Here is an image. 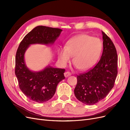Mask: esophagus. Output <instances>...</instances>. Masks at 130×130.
Masks as SVG:
<instances>
[{
  "instance_id": "obj_1",
  "label": "esophagus",
  "mask_w": 130,
  "mask_h": 130,
  "mask_svg": "<svg viewBox=\"0 0 130 130\" xmlns=\"http://www.w3.org/2000/svg\"><path fill=\"white\" fill-rule=\"evenodd\" d=\"M71 75H72L71 73H70L69 72H66L64 73V76H65L66 77H68L69 76Z\"/></svg>"
}]
</instances>
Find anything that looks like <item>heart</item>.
Returning <instances> with one entry per match:
<instances>
[{"label":"heart","mask_w":130,"mask_h":130,"mask_svg":"<svg viewBox=\"0 0 130 130\" xmlns=\"http://www.w3.org/2000/svg\"><path fill=\"white\" fill-rule=\"evenodd\" d=\"M99 39L86 34L74 36L67 42L65 48L58 50V57L62 66H66L73 57V63L79 70L90 68L96 63L102 51Z\"/></svg>","instance_id":"obj_1"}]
</instances>
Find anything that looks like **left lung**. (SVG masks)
<instances>
[{
  "label": "left lung",
  "mask_w": 130,
  "mask_h": 130,
  "mask_svg": "<svg viewBox=\"0 0 130 130\" xmlns=\"http://www.w3.org/2000/svg\"><path fill=\"white\" fill-rule=\"evenodd\" d=\"M103 52L99 62L87 73L77 76L74 94L84 104L103 100L114 86L118 74V56L113 43L103 31Z\"/></svg>",
  "instance_id": "1"
}]
</instances>
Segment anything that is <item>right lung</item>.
Returning <instances> with one entry per match:
<instances>
[{"label":"right lung","mask_w":130,"mask_h":130,"mask_svg":"<svg viewBox=\"0 0 130 130\" xmlns=\"http://www.w3.org/2000/svg\"><path fill=\"white\" fill-rule=\"evenodd\" d=\"M62 30L45 26L35 27L23 39L15 55V74L19 87L27 98L43 103L55 93L58 84L65 78L64 69L48 66L41 71H31L25 64L24 55L31 44H53Z\"/></svg>","instance_id":"add662e5"}]
</instances>
